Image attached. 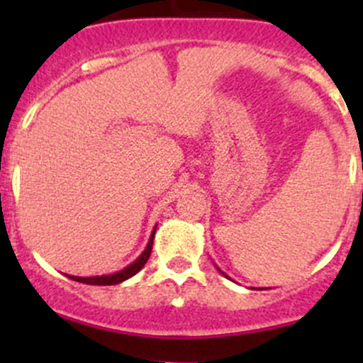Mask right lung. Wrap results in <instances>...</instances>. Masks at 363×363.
Instances as JSON below:
<instances>
[{
	"label": "right lung",
	"mask_w": 363,
	"mask_h": 363,
	"mask_svg": "<svg viewBox=\"0 0 363 363\" xmlns=\"http://www.w3.org/2000/svg\"><path fill=\"white\" fill-rule=\"evenodd\" d=\"M155 233H156V228L152 230L151 239H149L147 247H145L144 252H142V255L138 256L133 263H130L128 267H124V269L119 270V272L108 274V276H94V277H79V276H68V277L73 281H79V283L96 284V286H111V284H119V283H123V281L130 279V277H133L135 274H137L138 270L145 265V263H147L149 256H151V251H152V240H155Z\"/></svg>",
	"instance_id": "right-lung-1"
}]
</instances>
